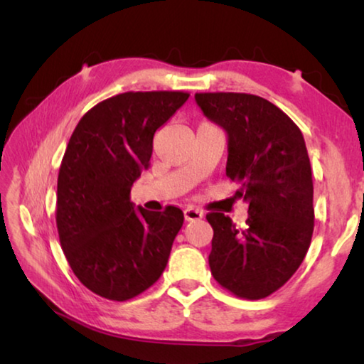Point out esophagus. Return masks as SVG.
<instances>
[{"label":"esophagus","mask_w":364,"mask_h":364,"mask_svg":"<svg viewBox=\"0 0 364 364\" xmlns=\"http://www.w3.org/2000/svg\"><path fill=\"white\" fill-rule=\"evenodd\" d=\"M204 217V213L199 208H194V207H188L186 210H184V220L186 221H196V220H200Z\"/></svg>","instance_id":"obj_1"}]
</instances>
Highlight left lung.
Segmentation results:
<instances>
[{"instance_id":"left-lung-1","label":"left lung","mask_w":364,"mask_h":364,"mask_svg":"<svg viewBox=\"0 0 364 364\" xmlns=\"http://www.w3.org/2000/svg\"><path fill=\"white\" fill-rule=\"evenodd\" d=\"M197 106L228 136L226 176L249 204L237 228L208 213L213 228L208 264L234 295L268 297L292 278L310 247L315 210L304 134L274 104L245 93H197Z\"/></svg>"}]
</instances>
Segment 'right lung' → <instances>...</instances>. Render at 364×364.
Returning a JSON list of instances; mask_svg holds the SVG:
<instances>
[{
  "label": "right lung",
  "mask_w": 364,
  "mask_h": 364,
  "mask_svg": "<svg viewBox=\"0 0 364 364\" xmlns=\"http://www.w3.org/2000/svg\"><path fill=\"white\" fill-rule=\"evenodd\" d=\"M183 91H128L96 104L73 130L58 176L56 223L85 287L125 301L156 282L183 226V212L134 208L133 183L149 168L152 139L188 101Z\"/></svg>",
  "instance_id": "add662e5"
}]
</instances>
